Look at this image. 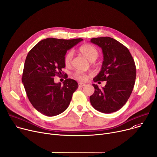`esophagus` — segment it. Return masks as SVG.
Returning a JSON list of instances; mask_svg holds the SVG:
<instances>
[{"label":"esophagus","mask_w":157,"mask_h":157,"mask_svg":"<svg viewBox=\"0 0 157 157\" xmlns=\"http://www.w3.org/2000/svg\"><path fill=\"white\" fill-rule=\"evenodd\" d=\"M86 86V83H78V86L79 87H83Z\"/></svg>","instance_id":"obj_1"}]
</instances>
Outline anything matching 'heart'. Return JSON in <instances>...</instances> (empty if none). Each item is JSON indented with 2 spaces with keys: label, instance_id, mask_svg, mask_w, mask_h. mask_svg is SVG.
<instances>
[{
  "label": "heart",
  "instance_id": "b5f03b06",
  "mask_svg": "<svg viewBox=\"0 0 157 157\" xmlns=\"http://www.w3.org/2000/svg\"><path fill=\"white\" fill-rule=\"evenodd\" d=\"M79 50L80 53L85 56L90 62H94V60L97 59L99 56V52L97 48L90 44H83L80 47ZM73 55L74 53L72 50L67 52V53L65 55L63 61L66 65H69L71 63L72 58H73ZM74 76L77 80L82 82L86 81L88 78L87 75L79 71H75L74 74Z\"/></svg>",
  "mask_w": 157,
  "mask_h": 157
}]
</instances>
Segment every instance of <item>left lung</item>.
Returning a JSON list of instances; mask_svg holds the SVG:
<instances>
[{
  "label": "left lung",
  "instance_id": "1",
  "mask_svg": "<svg viewBox=\"0 0 157 157\" xmlns=\"http://www.w3.org/2000/svg\"><path fill=\"white\" fill-rule=\"evenodd\" d=\"M90 42L102 48L104 56L101 70L93 80L106 81L102 89L92 84L95 91L90 96V103L102 113L116 112L126 103L133 89L136 77L135 61L128 48L112 38H95Z\"/></svg>",
  "mask_w": 157,
  "mask_h": 157
}]
</instances>
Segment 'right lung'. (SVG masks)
<instances>
[{
    "label": "right lung",
    "mask_w": 157,
    "mask_h": 157,
    "mask_svg": "<svg viewBox=\"0 0 157 157\" xmlns=\"http://www.w3.org/2000/svg\"><path fill=\"white\" fill-rule=\"evenodd\" d=\"M83 39L46 38L40 41L29 52L24 66L22 81L29 101L38 111L46 116L64 112L78 85L73 79L55 83L54 77L60 76L65 67L63 61L67 50Z\"/></svg>",
    "instance_id": "add662e5"
}]
</instances>
